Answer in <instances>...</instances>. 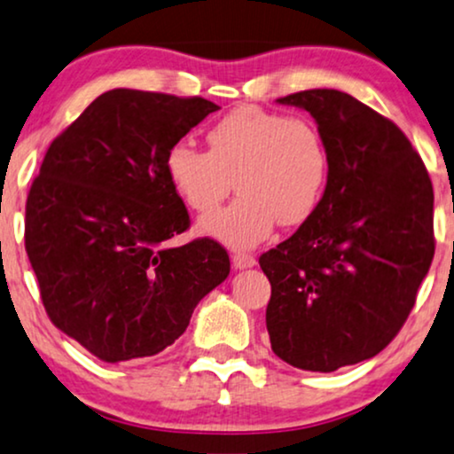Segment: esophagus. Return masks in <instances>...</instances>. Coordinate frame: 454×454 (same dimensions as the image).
<instances>
[{
    "label": "esophagus",
    "mask_w": 454,
    "mask_h": 454,
    "mask_svg": "<svg viewBox=\"0 0 454 454\" xmlns=\"http://www.w3.org/2000/svg\"><path fill=\"white\" fill-rule=\"evenodd\" d=\"M231 262H233V267L235 269H239V270H244V269H252L256 264V261H254V256H250V254H233L231 256Z\"/></svg>",
    "instance_id": "1"
}]
</instances>
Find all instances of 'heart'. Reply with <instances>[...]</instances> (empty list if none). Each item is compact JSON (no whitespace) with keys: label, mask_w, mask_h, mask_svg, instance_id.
I'll use <instances>...</instances> for the list:
<instances>
[{"label":"heart","mask_w":454,"mask_h":454,"mask_svg":"<svg viewBox=\"0 0 454 454\" xmlns=\"http://www.w3.org/2000/svg\"><path fill=\"white\" fill-rule=\"evenodd\" d=\"M208 152L176 141L164 170L179 198L208 213L239 192L227 208L204 216L200 231L235 250L254 248L275 223L294 227L315 213L329 173V156L317 129L302 119L241 106L208 131Z\"/></svg>","instance_id":"1"}]
</instances>
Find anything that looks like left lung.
<instances>
[{"label":"left lung","mask_w":454,"mask_h":454,"mask_svg":"<svg viewBox=\"0 0 454 454\" xmlns=\"http://www.w3.org/2000/svg\"><path fill=\"white\" fill-rule=\"evenodd\" d=\"M313 116L325 192L298 231L264 252L267 329L281 361L332 371L375 356L407 321L434 258V190L404 133L356 98H279Z\"/></svg>","instance_id":"left-lung-1"}]
</instances>
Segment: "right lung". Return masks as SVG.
Masks as SVG:
<instances>
[{
	"label": "right lung",
	"mask_w": 454,
	"mask_h": 454,
	"mask_svg": "<svg viewBox=\"0 0 454 454\" xmlns=\"http://www.w3.org/2000/svg\"><path fill=\"white\" fill-rule=\"evenodd\" d=\"M219 106L112 90L51 141L27 200L25 246L51 323L106 363L154 356L227 279L215 239L190 227L164 160Z\"/></svg>",
	"instance_id": "obj_1"
}]
</instances>
